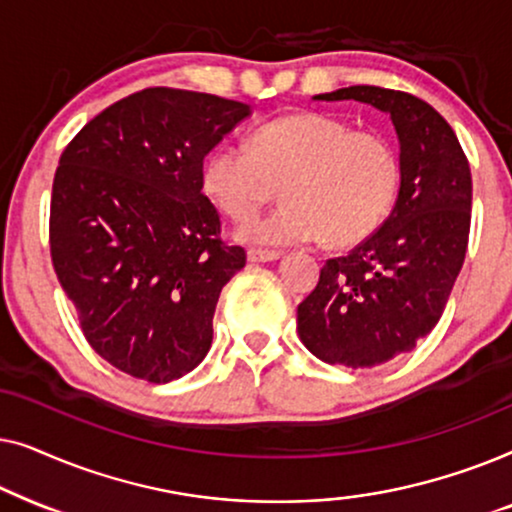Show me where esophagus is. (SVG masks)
I'll use <instances>...</instances> for the list:
<instances>
[{"label": "esophagus", "instance_id": "obj_1", "mask_svg": "<svg viewBox=\"0 0 512 512\" xmlns=\"http://www.w3.org/2000/svg\"><path fill=\"white\" fill-rule=\"evenodd\" d=\"M247 258L251 263H270V261H277V258H282V251H268V249L251 247V249H247Z\"/></svg>", "mask_w": 512, "mask_h": 512}]
</instances>
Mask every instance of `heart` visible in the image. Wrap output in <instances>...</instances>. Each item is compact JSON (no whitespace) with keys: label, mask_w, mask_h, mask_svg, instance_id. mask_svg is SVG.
Returning a JSON list of instances; mask_svg holds the SVG:
<instances>
[{"label":"heart","mask_w":512,"mask_h":512,"mask_svg":"<svg viewBox=\"0 0 512 512\" xmlns=\"http://www.w3.org/2000/svg\"><path fill=\"white\" fill-rule=\"evenodd\" d=\"M279 184L286 202L237 230L242 242L326 240L345 249L387 221L401 186V158L382 132L296 111L258 125L249 146L219 144L202 165V191L235 221L261 212Z\"/></svg>","instance_id":"obj_1"}]
</instances>
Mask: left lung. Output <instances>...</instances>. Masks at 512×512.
Instances as JSON below:
<instances>
[{"label": "left lung", "mask_w": 512, "mask_h": 512, "mask_svg": "<svg viewBox=\"0 0 512 512\" xmlns=\"http://www.w3.org/2000/svg\"><path fill=\"white\" fill-rule=\"evenodd\" d=\"M314 100H356L389 114L401 144V188L375 235L328 258L298 305V335L326 363L373 368L433 331L464 265L471 167L450 123L419 97L349 86Z\"/></svg>", "instance_id": "1"}]
</instances>
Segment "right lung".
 <instances>
[{
    "label": "right lung",
    "instance_id": "1",
    "mask_svg": "<svg viewBox=\"0 0 512 512\" xmlns=\"http://www.w3.org/2000/svg\"><path fill=\"white\" fill-rule=\"evenodd\" d=\"M249 107L179 88L118 100L62 151L48 244L88 345L121 373L165 384L212 347L221 289L247 263L221 240L202 160Z\"/></svg>",
    "mask_w": 512,
    "mask_h": 512
}]
</instances>
